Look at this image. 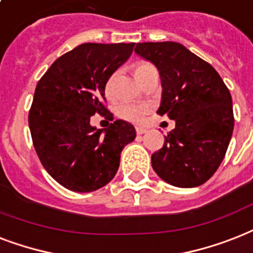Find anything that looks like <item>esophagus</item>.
<instances>
[{"label": "esophagus", "mask_w": 253, "mask_h": 253, "mask_svg": "<svg viewBox=\"0 0 253 253\" xmlns=\"http://www.w3.org/2000/svg\"><path fill=\"white\" fill-rule=\"evenodd\" d=\"M136 132H137V134H144V133H146V128H142V126H137Z\"/></svg>", "instance_id": "obj_1"}]
</instances>
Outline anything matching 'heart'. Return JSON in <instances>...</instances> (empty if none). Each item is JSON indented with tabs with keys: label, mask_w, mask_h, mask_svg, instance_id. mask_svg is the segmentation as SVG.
<instances>
[{
	"label": "heart",
	"mask_w": 253,
	"mask_h": 253,
	"mask_svg": "<svg viewBox=\"0 0 253 253\" xmlns=\"http://www.w3.org/2000/svg\"><path fill=\"white\" fill-rule=\"evenodd\" d=\"M146 67H152V66L145 64V66H140L137 70H142V68ZM112 83L113 76L112 78H109L108 83H107V87H105L107 92H111ZM146 113H148V107L142 104H130V103H125V104H121L120 107H119V115H120L123 119H125V120L133 121V123H141V121H144Z\"/></svg>",
	"instance_id": "heart-1"
}]
</instances>
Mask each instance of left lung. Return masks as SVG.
Wrapping results in <instances>:
<instances>
[{
	"mask_svg": "<svg viewBox=\"0 0 253 253\" xmlns=\"http://www.w3.org/2000/svg\"><path fill=\"white\" fill-rule=\"evenodd\" d=\"M134 52L157 67L162 97L157 112L175 121L152 154L157 175L177 187H197L212 177L234 130L232 99L215 68L177 42L137 43Z\"/></svg>",
	"mask_w": 253,
	"mask_h": 253,
	"instance_id": "left-lung-1",
	"label": "left lung"
}]
</instances>
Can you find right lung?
I'll return each instance as SVG.
<instances>
[{
    "mask_svg": "<svg viewBox=\"0 0 253 253\" xmlns=\"http://www.w3.org/2000/svg\"><path fill=\"white\" fill-rule=\"evenodd\" d=\"M134 43H84L54 62L37 84L29 113L35 152L58 183L91 193L112 181L123 149L136 138L124 120L97 129L95 113L108 112L105 85Z\"/></svg>",
    "mask_w": 253,
    "mask_h": 253,
    "instance_id": "right-lung-1",
    "label": "right lung"
}]
</instances>
